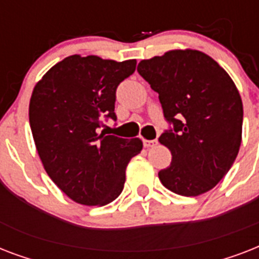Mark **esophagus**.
I'll use <instances>...</instances> for the list:
<instances>
[{"label":"esophagus","instance_id":"obj_1","mask_svg":"<svg viewBox=\"0 0 259 259\" xmlns=\"http://www.w3.org/2000/svg\"><path fill=\"white\" fill-rule=\"evenodd\" d=\"M157 145V140H144V146L145 148H153Z\"/></svg>","mask_w":259,"mask_h":259}]
</instances>
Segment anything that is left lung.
<instances>
[{"label": "left lung", "instance_id": "left-lung-1", "mask_svg": "<svg viewBox=\"0 0 259 259\" xmlns=\"http://www.w3.org/2000/svg\"><path fill=\"white\" fill-rule=\"evenodd\" d=\"M138 74L158 93L173 123L158 138L172 153L158 172L162 185L181 196L208 192L226 176L242 142L243 105L230 75L204 52L173 50L141 60Z\"/></svg>", "mask_w": 259, "mask_h": 259}]
</instances>
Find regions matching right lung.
I'll list each match as a JSON object with an SVG mask.
<instances>
[{
    "label": "right lung",
    "mask_w": 259,
    "mask_h": 259,
    "mask_svg": "<svg viewBox=\"0 0 259 259\" xmlns=\"http://www.w3.org/2000/svg\"><path fill=\"white\" fill-rule=\"evenodd\" d=\"M137 62L72 55L47 71L33 89L29 123L51 180L84 205H106L121 195L126 166L142 150L140 138L99 133L103 118L117 119L115 91Z\"/></svg>",
    "instance_id": "add662e5"
}]
</instances>
